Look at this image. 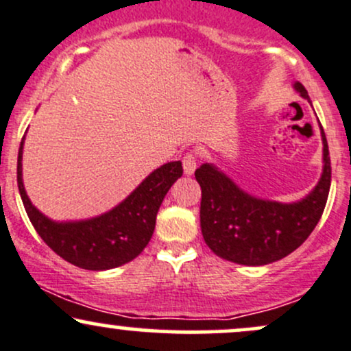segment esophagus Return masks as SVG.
<instances>
[{
  "instance_id": "34e87169",
  "label": "esophagus",
  "mask_w": 351,
  "mask_h": 351,
  "mask_svg": "<svg viewBox=\"0 0 351 351\" xmlns=\"http://www.w3.org/2000/svg\"><path fill=\"white\" fill-rule=\"evenodd\" d=\"M196 169V156L193 153H186L183 156V171L186 176H191Z\"/></svg>"
}]
</instances>
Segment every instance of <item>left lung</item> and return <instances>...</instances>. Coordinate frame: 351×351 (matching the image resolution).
Wrapping results in <instances>:
<instances>
[{
	"instance_id": "obj_1",
	"label": "left lung",
	"mask_w": 351,
	"mask_h": 351,
	"mask_svg": "<svg viewBox=\"0 0 351 351\" xmlns=\"http://www.w3.org/2000/svg\"><path fill=\"white\" fill-rule=\"evenodd\" d=\"M293 88L310 101L302 83ZM322 130L323 171L317 186L293 203L269 202L241 190L213 163L195 171L202 186L199 225L205 243L223 260L246 267L273 263L295 252L322 218L332 183L328 143Z\"/></svg>"
}]
</instances>
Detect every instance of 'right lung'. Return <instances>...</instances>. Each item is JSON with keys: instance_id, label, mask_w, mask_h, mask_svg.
Instances as JSON below:
<instances>
[{"instance_id": "right-lung-1", "label": "right lung", "mask_w": 351, "mask_h": 351, "mask_svg": "<svg viewBox=\"0 0 351 351\" xmlns=\"http://www.w3.org/2000/svg\"><path fill=\"white\" fill-rule=\"evenodd\" d=\"M23 136L18 152V188L34 230L56 255L83 269H111L136 258L152 240L156 213L171 184L183 175L182 161L156 168L123 199L99 217L80 221H55L45 217L23 184Z\"/></svg>"}]
</instances>
